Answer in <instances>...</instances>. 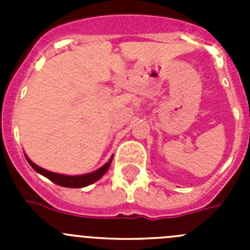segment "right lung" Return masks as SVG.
Returning a JSON list of instances; mask_svg holds the SVG:
<instances>
[{
  "label": "right lung",
  "mask_w": 250,
  "mask_h": 250,
  "mask_svg": "<svg viewBox=\"0 0 250 250\" xmlns=\"http://www.w3.org/2000/svg\"><path fill=\"white\" fill-rule=\"evenodd\" d=\"M27 161L30 163V165L36 170L37 173L42 174L43 176H46L47 179H50L51 182L55 183V184L60 185V187H65V188H83L87 187V185L92 184V183L98 182L99 179L104 175V174L107 171L110 164H111L112 159H110L107 163H106L104 167H101L100 169H98L94 173L86 174V175H76V176H68V175H62V174H56V173H51L48 170L42 169V167H37L36 164H34L30 159L26 156Z\"/></svg>",
  "instance_id": "right-lung-1"
}]
</instances>
